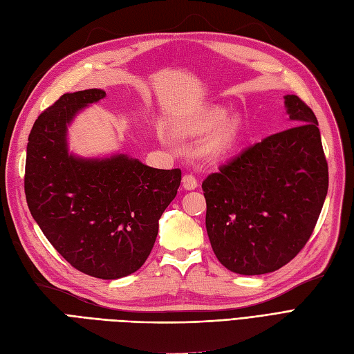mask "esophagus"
<instances>
[{
  "mask_svg": "<svg viewBox=\"0 0 354 354\" xmlns=\"http://www.w3.org/2000/svg\"><path fill=\"white\" fill-rule=\"evenodd\" d=\"M198 185H199V181L195 177V174H192V173L185 174V177H183V187L186 190H194V189L198 187Z\"/></svg>",
  "mask_w": 354,
  "mask_h": 354,
  "instance_id": "esophagus-1",
  "label": "esophagus"
}]
</instances>
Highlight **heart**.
<instances>
[{"label": "heart", "mask_w": 354, "mask_h": 354, "mask_svg": "<svg viewBox=\"0 0 354 354\" xmlns=\"http://www.w3.org/2000/svg\"><path fill=\"white\" fill-rule=\"evenodd\" d=\"M224 118V113L223 112H212L205 121H203L198 130L199 131H209L212 130L214 127H217L221 120ZM238 133H239V122L238 120H232L229 121L226 125H224L221 130L214 136V138L209 143V149L212 152H226L227 149H230L233 146V143L236 142V137H238Z\"/></svg>", "instance_id": "obj_1"}]
</instances>
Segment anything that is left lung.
Listing matches in <instances>:
<instances>
[{
	"label": "left lung",
	"instance_id": "1",
	"mask_svg": "<svg viewBox=\"0 0 354 354\" xmlns=\"http://www.w3.org/2000/svg\"><path fill=\"white\" fill-rule=\"evenodd\" d=\"M297 124L251 145L202 183L218 261L239 274L288 264L312 236L328 194V162L313 111L285 95Z\"/></svg>",
	"mask_w": 354,
	"mask_h": 354
}]
</instances>
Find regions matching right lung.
<instances>
[{"instance_id":"1","label":"right lung","mask_w":354,"mask_h":354,"mask_svg":"<svg viewBox=\"0 0 354 354\" xmlns=\"http://www.w3.org/2000/svg\"><path fill=\"white\" fill-rule=\"evenodd\" d=\"M104 97L97 88L66 93L38 116L26 149L25 195L39 229L72 267L118 279L147 260L181 169L151 168L125 155H69L66 125L84 106Z\"/></svg>"}]
</instances>
